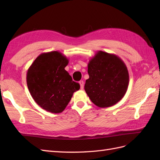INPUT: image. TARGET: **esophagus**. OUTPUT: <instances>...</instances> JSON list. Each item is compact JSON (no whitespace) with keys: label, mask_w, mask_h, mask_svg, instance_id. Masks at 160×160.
Masks as SVG:
<instances>
[{"label":"esophagus","mask_w":160,"mask_h":160,"mask_svg":"<svg viewBox=\"0 0 160 160\" xmlns=\"http://www.w3.org/2000/svg\"><path fill=\"white\" fill-rule=\"evenodd\" d=\"M79 84H80V89H83V88H84V82H83V81L80 80L79 82Z\"/></svg>","instance_id":"obj_1"}]
</instances>
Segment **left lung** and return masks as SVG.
Segmentation results:
<instances>
[{"label":"left lung","instance_id":"8db88e82","mask_svg":"<svg viewBox=\"0 0 160 160\" xmlns=\"http://www.w3.org/2000/svg\"><path fill=\"white\" fill-rule=\"evenodd\" d=\"M89 78L84 84L91 102L100 108L113 106L127 92L129 76L127 67L120 57L98 51L88 63Z\"/></svg>","mask_w":160,"mask_h":160}]
</instances>
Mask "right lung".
I'll use <instances>...</instances> for the list:
<instances>
[{
    "label": "right lung",
    "instance_id": "add662e5",
    "mask_svg": "<svg viewBox=\"0 0 160 160\" xmlns=\"http://www.w3.org/2000/svg\"><path fill=\"white\" fill-rule=\"evenodd\" d=\"M69 59L57 51L42 53L27 73V84L33 99L43 109L53 113L62 112L73 94L80 89L64 69Z\"/></svg>",
    "mask_w": 160,
    "mask_h": 160
}]
</instances>
